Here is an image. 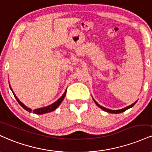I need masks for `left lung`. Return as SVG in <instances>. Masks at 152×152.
<instances>
[{
	"instance_id": "obj_1",
	"label": "left lung",
	"mask_w": 152,
	"mask_h": 152,
	"mask_svg": "<svg viewBox=\"0 0 152 152\" xmlns=\"http://www.w3.org/2000/svg\"><path fill=\"white\" fill-rule=\"evenodd\" d=\"M93 99H94V98H93ZM94 101L95 102V103L98 106V107H100V109H102L103 110H104V111H105V112H107V113H115V114H117V113H122V112H124V111H125V110H127V109H129V108H130V107H133V106H134V105H135V103H137V100L136 102H134V103H132V105H129V106H127V107H125V108H122V109H120V110H110V109H107V108H105V107H103V106H101V105H100L99 104H98V103H97V102L96 101V100H95L94 99Z\"/></svg>"
}]
</instances>
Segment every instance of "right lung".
Segmentation results:
<instances>
[{"label": "right lung", "mask_w": 152, "mask_h": 152, "mask_svg": "<svg viewBox=\"0 0 152 152\" xmlns=\"http://www.w3.org/2000/svg\"><path fill=\"white\" fill-rule=\"evenodd\" d=\"M10 89H11L12 94H13V95H14L15 98V99L17 100V101L18 102V103H19L20 105L24 109L26 110L27 111H28V112H30V113L32 112V110H31L30 108H29V107H27V106H25L23 103H22V102H20V100L17 98V96H15V94L13 93V91H12L11 87H10ZM66 90L65 91L64 94L62 95V96L61 97V98H60L59 99H58L57 100H56V102H54V103L51 104V105L47 106V107H41V108H37V109L34 110L33 113H35V114H37V115H42V114H45V113H50V112H52V111L54 110H56V108H57V107H58V105H59L61 103V102L63 101L64 98V97L66 96Z\"/></svg>", "instance_id": "obj_1"}]
</instances>
